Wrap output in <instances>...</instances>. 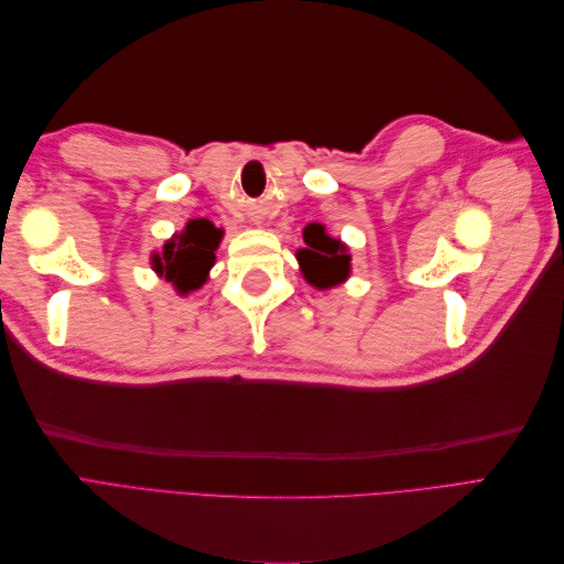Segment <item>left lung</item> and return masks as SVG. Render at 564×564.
<instances>
[{"instance_id": "8db88e82", "label": "left lung", "mask_w": 564, "mask_h": 564, "mask_svg": "<svg viewBox=\"0 0 564 564\" xmlns=\"http://www.w3.org/2000/svg\"><path fill=\"white\" fill-rule=\"evenodd\" d=\"M305 247L296 251V261L303 280L311 286L327 292L350 278L348 245L336 240L322 224H308L303 228Z\"/></svg>"}]
</instances>
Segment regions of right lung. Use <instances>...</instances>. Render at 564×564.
<instances>
[{"instance_id": "obj_1", "label": "right lung", "mask_w": 564, "mask_h": 564, "mask_svg": "<svg viewBox=\"0 0 564 564\" xmlns=\"http://www.w3.org/2000/svg\"><path fill=\"white\" fill-rule=\"evenodd\" d=\"M220 240L224 228H216L207 218H191L181 232L169 237L160 251H152L150 265L158 278L174 286L178 296H187L209 280Z\"/></svg>"}]
</instances>
